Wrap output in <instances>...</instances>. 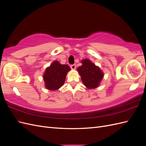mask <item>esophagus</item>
Wrapping results in <instances>:
<instances>
[{"label": "esophagus", "instance_id": "esophagus-1", "mask_svg": "<svg viewBox=\"0 0 146 146\" xmlns=\"http://www.w3.org/2000/svg\"><path fill=\"white\" fill-rule=\"evenodd\" d=\"M70 68H71L72 69H75L76 68V65L75 64H71V65H70Z\"/></svg>", "mask_w": 146, "mask_h": 146}]
</instances>
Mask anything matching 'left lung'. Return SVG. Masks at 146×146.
<instances>
[{"label":"left lung","instance_id":"1","mask_svg":"<svg viewBox=\"0 0 146 146\" xmlns=\"http://www.w3.org/2000/svg\"><path fill=\"white\" fill-rule=\"evenodd\" d=\"M82 65L77 68L84 85L89 89H94L99 85L104 74L100 68L89 60H83Z\"/></svg>","mask_w":146,"mask_h":146}]
</instances>
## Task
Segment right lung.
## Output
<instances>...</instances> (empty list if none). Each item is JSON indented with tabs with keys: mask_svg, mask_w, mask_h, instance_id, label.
Instances as JSON below:
<instances>
[{
	"mask_svg": "<svg viewBox=\"0 0 146 146\" xmlns=\"http://www.w3.org/2000/svg\"><path fill=\"white\" fill-rule=\"evenodd\" d=\"M70 69L68 65L61 64L56 61L53 62L46 69L43 76L46 88L52 91L59 89L63 85L66 74Z\"/></svg>",
	"mask_w": 146,
	"mask_h": 146,
	"instance_id": "1",
	"label": "right lung"
}]
</instances>
